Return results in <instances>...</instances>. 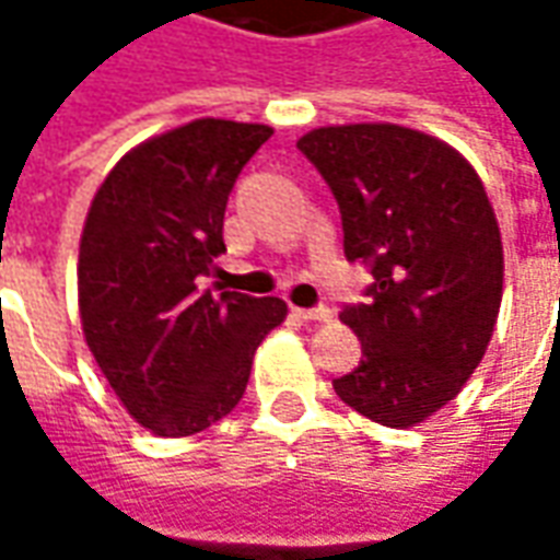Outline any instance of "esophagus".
Masks as SVG:
<instances>
[{"label": "esophagus", "instance_id": "obj_1", "mask_svg": "<svg viewBox=\"0 0 560 560\" xmlns=\"http://www.w3.org/2000/svg\"><path fill=\"white\" fill-rule=\"evenodd\" d=\"M295 314H299L302 320H312V324H327V320H334V308H330V305H317V308H295Z\"/></svg>", "mask_w": 560, "mask_h": 560}]
</instances>
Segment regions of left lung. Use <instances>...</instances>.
<instances>
[{
    "mask_svg": "<svg viewBox=\"0 0 560 560\" xmlns=\"http://www.w3.org/2000/svg\"><path fill=\"white\" fill-rule=\"evenodd\" d=\"M334 189L349 261L371 265L368 305L339 320L361 339L336 396L383 427H418L483 361L505 255L480 174L458 149L401 124H334L295 142Z\"/></svg>",
    "mask_w": 560,
    "mask_h": 560,
    "instance_id": "1",
    "label": "left lung"
}]
</instances>
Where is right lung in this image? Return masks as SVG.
<instances>
[{
  "label": "right lung",
  "instance_id": "right-lung-1",
  "mask_svg": "<svg viewBox=\"0 0 560 560\" xmlns=\"http://www.w3.org/2000/svg\"><path fill=\"white\" fill-rule=\"evenodd\" d=\"M268 124L199 118L140 142L93 196L77 258L86 346L127 415L155 436H192L246 393L287 302L199 290L226 252V196L270 140Z\"/></svg>",
  "mask_w": 560,
  "mask_h": 560
}]
</instances>
